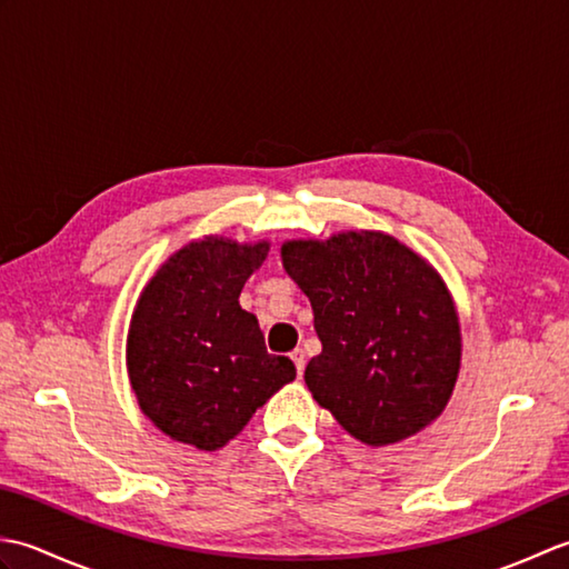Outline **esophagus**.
<instances>
[{
	"label": "esophagus",
	"instance_id": "1",
	"mask_svg": "<svg viewBox=\"0 0 569 569\" xmlns=\"http://www.w3.org/2000/svg\"><path fill=\"white\" fill-rule=\"evenodd\" d=\"M291 359H293V365H296L298 377H303V371H306V355H303V349H293Z\"/></svg>",
	"mask_w": 569,
	"mask_h": 569
}]
</instances>
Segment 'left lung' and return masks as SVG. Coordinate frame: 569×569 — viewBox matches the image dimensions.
I'll return each mask as SVG.
<instances>
[{
	"mask_svg": "<svg viewBox=\"0 0 569 569\" xmlns=\"http://www.w3.org/2000/svg\"><path fill=\"white\" fill-rule=\"evenodd\" d=\"M281 261L322 342L306 367L312 398L369 447L438 420L462 367L459 316L438 269L377 229L288 239Z\"/></svg>",
	"mask_w": 569,
	"mask_h": 569,
	"instance_id": "8db88e82",
	"label": "left lung"
}]
</instances>
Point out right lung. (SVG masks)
Here are the masks:
<instances>
[{
    "instance_id": "right-lung-1",
    "label": "right lung",
    "mask_w": 569,
    "mask_h": 569,
    "mask_svg": "<svg viewBox=\"0 0 569 569\" xmlns=\"http://www.w3.org/2000/svg\"><path fill=\"white\" fill-rule=\"evenodd\" d=\"M269 241L192 239L141 288L127 335V371L141 413L176 442L214 452L296 379L266 352L259 320L241 310L247 278Z\"/></svg>"
}]
</instances>
